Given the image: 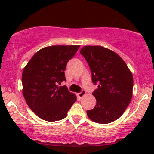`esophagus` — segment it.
<instances>
[{"label": "esophagus", "mask_w": 154, "mask_h": 154, "mask_svg": "<svg viewBox=\"0 0 154 154\" xmlns=\"http://www.w3.org/2000/svg\"><path fill=\"white\" fill-rule=\"evenodd\" d=\"M86 91H85V90H82L81 91H80V92H79V93H77V96H78L79 97H80V98H81V97H83V96L85 95V94H86Z\"/></svg>", "instance_id": "34e87169"}]
</instances>
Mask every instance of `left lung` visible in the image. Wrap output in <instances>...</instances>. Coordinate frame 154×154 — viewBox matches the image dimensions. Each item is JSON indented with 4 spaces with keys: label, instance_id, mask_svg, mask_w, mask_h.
Here are the masks:
<instances>
[{
    "label": "left lung",
    "instance_id": "8db88e82",
    "mask_svg": "<svg viewBox=\"0 0 154 154\" xmlns=\"http://www.w3.org/2000/svg\"><path fill=\"white\" fill-rule=\"evenodd\" d=\"M80 54L91 71V80L97 88L93 91L95 106L87 110L93 122L109 124L125 112L132 98L133 78L127 64L116 53L101 46H85Z\"/></svg>",
    "mask_w": 154,
    "mask_h": 154
}]
</instances>
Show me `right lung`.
Returning a JSON list of instances; mask_svg holds the SVG:
<instances>
[{
	"mask_svg": "<svg viewBox=\"0 0 154 154\" xmlns=\"http://www.w3.org/2000/svg\"><path fill=\"white\" fill-rule=\"evenodd\" d=\"M79 45H55L39 50L23 70V95L29 108L47 122L66 117L77 100L66 86L65 70L68 62L75 55Z\"/></svg>",
	"mask_w": 154,
	"mask_h": 154,
	"instance_id": "1",
	"label": "right lung"
}]
</instances>
